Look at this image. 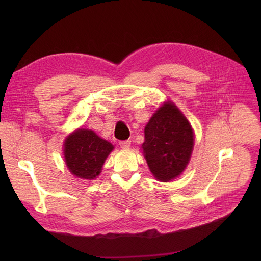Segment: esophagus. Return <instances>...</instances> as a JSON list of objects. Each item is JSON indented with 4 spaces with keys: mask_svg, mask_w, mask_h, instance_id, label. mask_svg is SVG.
Wrapping results in <instances>:
<instances>
[{
    "mask_svg": "<svg viewBox=\"0 0 261 261\" xmlns=\"http://www.w3.org/2000/svg\"><path fill=\"white\" fill-rule=\"evenodd\" d=\"M118 144H120L121 148H123V149H128V148L130 147V140H121Z\"/></svg>",
    "mask_w": 261,
    "mask_h": 261,
    "instance_id": "34e87169",
    "label": "esophagus"
}]
</instances>
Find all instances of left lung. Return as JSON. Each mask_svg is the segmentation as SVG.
I'll use <instances>...</instances> for the list:
<instances>
[{"label": "left lung", "mask_w": 261, "mask_h": 261, "mask_svg": "<svg viewBox=\"0 0 261 261\" xmlns=\"http://www.w3.org/2000/svg\"><path fill=\"white\" fill-rule=\"evenodd\" d=\"M194 146L192 126L172 102H167L145 127L144 154L156 179L170 181L186 168Z\"/></svg>", "instance_id": "left-lung-1"}]
</instances>
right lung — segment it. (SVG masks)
<instances>
[{
	"label": "right lung",
	"mask_w": 261,
	"mask_h": 261,
	"mask_svg": "<svg viewBox=\"0 0 261 261\" xmlns=\"http://www.w3.org/2000/svg\"><path fill=\"white\" fill-rule=\"evenodd\" d=\"M112 150L113 146L96 133L81 128L66 138L64 158L72 174L93 179L100 174L102 165Z\"/></svg>",
	"instance_id": "right-lung-1"
}]
</instances>
